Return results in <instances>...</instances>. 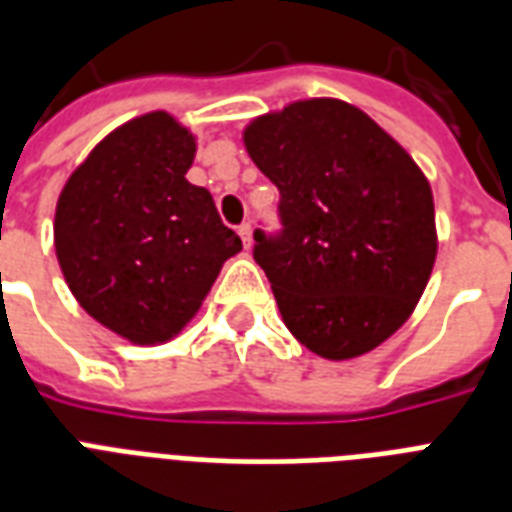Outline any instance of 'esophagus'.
<instances>
[{"instance_id":"obj_1","label":"esophagus","mask_w":512,"mask_h":512,"mask_svg":"<svg viewBox=\"0 0 512 512\" xmlns=\"http://www.w3.org/2000/svg\"><path fill=\"white\" fill-rule=\"evenodd\" d=\"M239 236H241V241H244V247H249V244H252V225L241 223L239 225Z\"/></svg>"}]
</instances>
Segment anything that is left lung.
Masks as SVG:
<instances>
[{
  "mask_svg": "<svg viewBox=\"0 0 512 512\" xmlns=\"http://www.w3.org/2000/svg\"><path fill=\"white\" fill-rule=\"evenodd\" d=\"M279 188V231L257 265L289 332L324 358L361 356L396 332L436 260L433 193L412 156L342 100H300L244 132Z\"/></svg>",
  "mask_w": 512,
  "mask_h": 512,
  "instance_id": "1",
  "label": "left lung"
}]
</instances>
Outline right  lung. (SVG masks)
Wrapping results in <instances>:
<instances>
[{
    "instance_id": "1",
    "label": "right lung",
    "mask_w": 512,
    "mask_h": 512,
    "mask_svg": "<svg viewBox=\"0 0 512 512\" xmlns=\"http://www.w3.org/2000/svg\"><path fill=\"white\" fill-rule=\"evenodd\" d=\"M193 154V135L170 114L132 119L92 148L55 209V252L74 297L138 345L177 335L241 249L212 193L185 180Z\"/></svg>"
}]
</instances>
